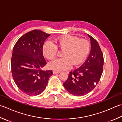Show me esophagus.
Listing matches in <instances>:
<instances>
[{
    "mask_svg": "<svg viewBox=\"0 0 122 122\" xmlns=\"http://www.w3.org/2000/svg\"><path fill=\"white\" fill-rule=\"evenodd\" d=\"M53 74H56V73H60V71H56V70H53Z\"/></svg>",
    "mask_w": 122,
    "mask_h": 122,
    "instance_id": "1",
    "label": "esophagus"
}]
</instances>
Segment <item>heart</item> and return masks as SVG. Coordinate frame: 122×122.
I'll return each instance as SVG.
<instances>
[{
	"label": "heart",
	"mask_w": 122,
	"mask_h": 122,
	"mask_svg": "<svg viewBox=\"0 0 122 122\" xmlns=\"http://www.w3.org/2000/svg\"><path fill=\"white\" fill-rule=\"evenodd\" d=\"M54 44L51 41L45 42L42 47L43 56L52 60L58 54V47L64 50L63 58L54 60L49 64L50 69L56 70H64L70 69L72 64L76 66L85 60L90 51V45L88 41L78 36L66 35L56 38Z\"/></svg>",
	"instance_id": "heart-1"
}]
</instances>
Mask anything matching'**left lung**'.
<instances>
[{"mask_svg":"<svg viewBox=\"0 0 122 122\" xmlns=\"http://www.w3.org/2000/svg\"><path fill=\"white\" fill-rule=\"evenodd\" d=\"M91 51L82 65L70 72L63 86L71 94L81 96L87 94L98 84L103 71L104 56L98 43L88 35Z\"/></svg>","mask_w":122,"mask_h":122,"instance_id":"8db88e82","label":"left lung"}]
</instances>
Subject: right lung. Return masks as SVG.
Returning a JSON list of instances; mask_svg holds the SVG:
<instances>
[{
	"instance_id": "obj_1",
	"label": "right lung",
	"mask_w": 122,
	"mask_h": 122,
	"mask_svg": "<svg viewBox=\"0 0 122 122\" xmlns=\"http://www.w3.org/2000/svg\"><path fill=\"white\" fill-rule=\"evenodd\" d=\"M50 35L39 30H33L21 36L14 46L12 76L19 89L29 96L41 94L53 74L52 70H42L46 64L43 45Z\"/></svg>"
}]
</instances>
